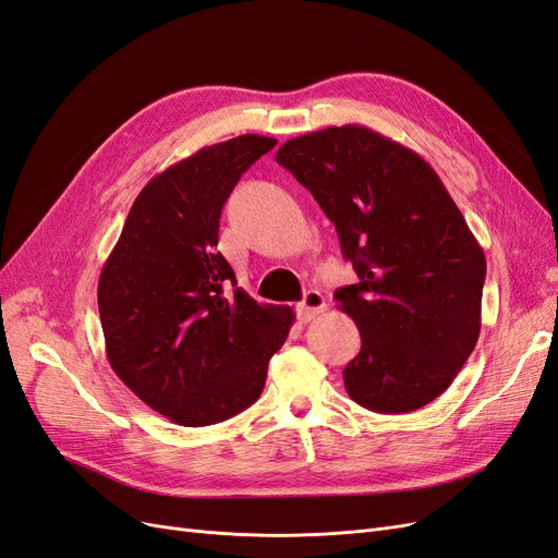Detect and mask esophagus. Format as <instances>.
<instances>
[{
    "mask_svg": "<svg viewBox=\"0 0 558 558\" xmlns=\"http://www.w3.org/2000/svg\"><path fill=\"white\" fill-rule=\"evenodd\" d=\"M320 312H326V298L318 291H307L305 298L298 302V316H300V320H305V324L314 316H318Z\"/></svg>",
    "mask_w": 558,
    "mask_h": 558,
    "instance_id": "34e87169",
    "label": "esophagus"
}]
</instances>
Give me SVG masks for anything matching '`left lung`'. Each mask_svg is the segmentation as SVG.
Returning <instances> with one entry per match:
<instances>
[{
    "instance_id": "8db88e82",
    "label": "left lung",
    "mask_w": 558,
    "mask_h": 558,
    "mask_svg": "<svg viewBox=\"0 0 558 558\" xmlns=\"http://www.w3.org/2000/svg\"><path fill=\"white\" fill-rule=\"evenodd\" d=\"M277 162L335 223L359 283L335 293L361 351L344 386L361 408L402 414L445 393L477 344L486 258L416 150L365 125L316 130Z\"/></svg>"
}]
</instances>
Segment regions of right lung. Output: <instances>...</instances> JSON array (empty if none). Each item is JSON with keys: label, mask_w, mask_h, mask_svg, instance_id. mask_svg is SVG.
Wrapping results in <instances>:
<instances>
[{"label": "right lung", "mask_w": 558, "mask_h": 558, "mask_svg": "<svg viewBox=\"0 0 558 558\" xmlns=\"http://www.w3.org/2000/svg\"><path fill=\"white\" fill-rule=\"evenodd\" d=\"M275 144L242 134L150 179L99 275L109 365L179 426H211L256 402L295 320L291 307L230 291L238 281L216 248L234 183Z\"/></svg>", "instance_id": "1"}]
</instances>
